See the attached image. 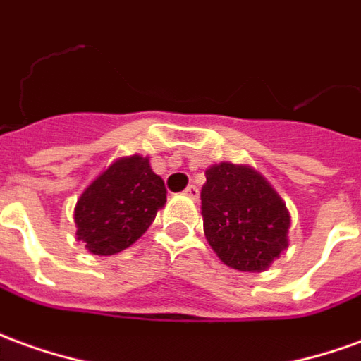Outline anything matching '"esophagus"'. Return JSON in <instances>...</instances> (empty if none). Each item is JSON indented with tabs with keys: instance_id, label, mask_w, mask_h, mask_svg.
Here are the masks:
<instances>
[{
	"instance_id": "1",
	"label": "esophagus",
	"mask_w": 361,
	"mask_h": 361,
	"mask_svg": "<svg viewBox=\"0 0 361 361\" xmlns=\"http://www.w3.org/2000/svg\"><path fill=\"white\" fill-rule=\"evenodd\" d=\"M183 193H185L188 197L195 199V201H197V199H199V188H197V185H193V183H191V185H188Z\"/></svg>"
}]
</instances>
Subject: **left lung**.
I'll list each match as a JSON object with an SVG mask.
<instances>
[{"label":"left lung","mask_w":361,"mask_h":361,"mask_svg":"<svg viewBox=\"0 0 361 361\" xmlns=\"http://www.w3.org/2000/svg\"><path fill=\"white\" fill-rule=\"evenodd\" d=\"M201 215L207 242L226 266L262 271L287 250L286 203L256 170L223 162L205 172Z\"/></svg>","instance_id":"left-lung-1"}]
</instances>
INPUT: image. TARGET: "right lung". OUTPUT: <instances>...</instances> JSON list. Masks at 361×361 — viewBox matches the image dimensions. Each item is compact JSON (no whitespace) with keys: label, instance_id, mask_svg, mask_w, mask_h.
I'll list each match as a JSON object with an SVG mask.
<instances>
[{"label":"right lung","instance_id":"1","mask_svg":"<svg viewBox=\"0 0 361 361\" xmlns=\"http://www.w3.org/2000/svg\"><path fill=\"white\" fill-rule=\"evenodd\" d=\"M164 203V181L152 172L148 158H121L78 199L75 236L92 254H117L148 231Z\"/></svg>","mask_w":361,"mask_h":361}]
</instances>
